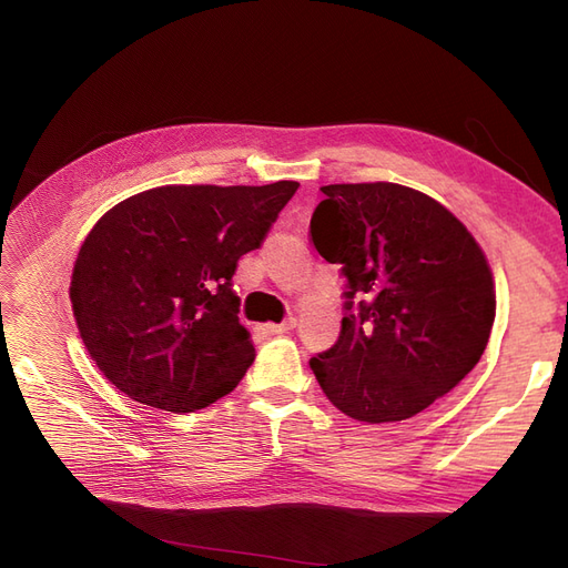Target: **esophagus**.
I'll return each instance as SVG.
<instances>
[{
	"label": "esophagus",
	"mask_w": 568,
	"mask_h": 568,
	"mask_svg": "<svg viewBox=\"0 0 568 568\" xmlns=\"http://www.w3.org/2000/svg\"><path fill=\"white\" fill-rule=\"evenodd\" d=\"M291 329H295V320L291 317V320H285V322H281V324H263L261 327V332L263 334H268V336H275V334H287Z\"/></svg>",
	"instance_id": "esophagus-1"
}]
</instances>
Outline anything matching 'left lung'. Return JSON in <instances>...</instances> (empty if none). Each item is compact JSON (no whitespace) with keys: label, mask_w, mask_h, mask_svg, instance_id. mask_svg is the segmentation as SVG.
<instances>
[{"label":"left lung","mask_w":568,"mask_h":568,"mask_svg":"<svg viewBox=\"0 0 568 568\" xmlns=\"http://www.w3.org/2000/svg\"><path fill=\"white\" fill-rule=\"evenodd\" d=\"M310 220L342 265L339 339L310 358L324 395L358 422H400L454 390L484 356L496 291L456 216L395 183L324 185Z\"/></svg>","instance_id":"8db88e82"}]
</instances>
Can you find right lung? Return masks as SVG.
Listing matches in <instances>:
<instances>
[{"label": "right lung", "instance_id": "obj_1", "mask_svg": "<svg viewBox=\"0 0 568 568\" xmlns=\"http://www.w3.org/2000/svg\"><path fill=\"white\" fill-rule=\"evenodd\" d=\"M300 185H165L119 202L78 253L70 303L94 364L131 400L195 413L256 358L232 275Z\"/></svg>", "mask_w": 568, "mask_h": 568}]
</instances>
